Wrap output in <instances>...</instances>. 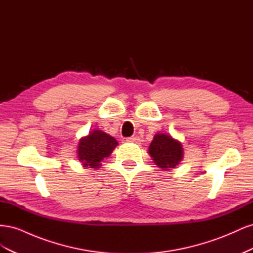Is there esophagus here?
I'll use <instances>...</instances> for the list:
<instances>
[{
  "instance_id": "esophagus-1",
  "label": "esophagus",
  "mask_w": 253,
  "mask_h": 253,
  "mask_svg": "<svg viewBox=\"0 0 253 253\" xmlns=\"http://www.w3.org/2000/svg\"><path fill=\"white\" fill-rule=\"evenodd\" d=\"M126 141L133 142V143H139V142H140V139L138 138V137H129V138L126 139Z\"/></svg>"
}]
</instances>
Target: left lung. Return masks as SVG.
Here are the masks:
<instances>
[{
  "mask_svg": "<svg viewBox=\"0 0 253 253\" xmlns=\"http://www.w3.org/2000/svg\"><path fill=\"white\" fill-rule=\"evenodd\" d=\"M149 154L160 169H174L183 157L182 145L170 135L157 133L149 147Z\"/></svg>",
  "mask_w": 253,
  "mask_h": 253,
  "instance_id": "obj_1",
  "label": "left lung"
}]
</instances>
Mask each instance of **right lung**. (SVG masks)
I'll use <instances>...</instances> for the list:
<instances>
[{
	"mask_svg": "<svg viewBox=\"0 0 253 253\" xmlns=\"http://www.w3.org/2000/svg\"><path fill=\"white\" fill-rule=\"evenodd\" d=\"M117 144V140L111 135L100 129H94L86 137L80 139L78 158L83 167L98 169L102 160L111 155Z\"/></svg>",
	"mask_w": 253,
	"mask_h": 253,
	"instance_id": "1",
	"label": "right lung"
}]
</instances>
